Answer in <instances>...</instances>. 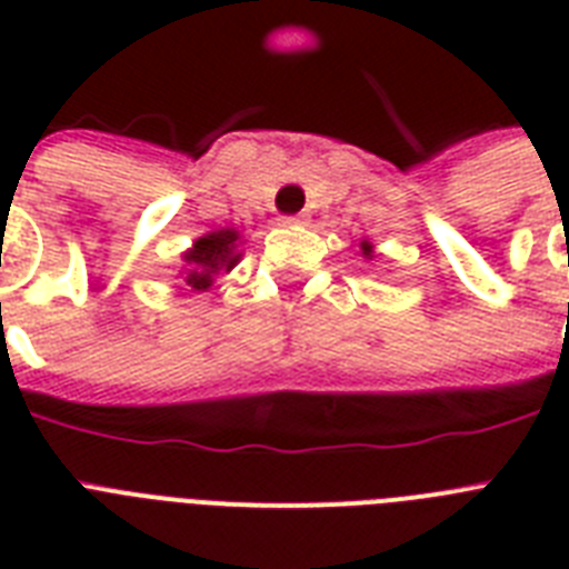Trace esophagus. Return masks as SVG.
<instances>
[{
	"mask_svg": "<svg viewBox=\"0 0 569 569\" xmlns=\"http://www.w3.org/2000/svg\"><path fill=\"white\" fill-rule=\"evenodd\" d=\"M307 221V214H286L283 223H303Z\"/></svg>",
	"mask_w": 569,
	"mask_h": 569,
	"instance_id": "34e87169",
	"label": "esophagus"
}]
</instances>
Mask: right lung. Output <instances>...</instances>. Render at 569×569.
I'll list each match as a JSON object with an SVG mask.
<instances>
[{
    "mask_svg": "<svg viewBox=\"0 0 569 569\" xmlns=\"http://www.w3.org/2000/svg\"><path fill=\"white\" fill-rule=\"evenodd\" d=\"M236 239H239V232L236 230H218L203 236V239H197L194 248L186 253V262H189L186 283L200 292V289H209V286H212V277L218 274V271H230V268L239 262Z\"/></svg>",
    "mask_w": 569,
    "mask_h": 569,
    "instance_id": "obj_1",
    "label": "right lung"
}]
</instances>
